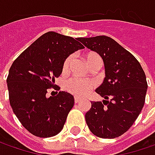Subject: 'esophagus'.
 Here are the masks:
<instances>
[{
	"label": "esophagus",
	"instance_id": "esophagus-1",
	"mask_svg": "<svg viewBox=\"0 0 155 155\" xmlns=\"http://www.w3.org/2000/svg\"><path fill=\"white\" fill-rule=\"evenodd\" d=\"M81 98L80 97H74V102L77 104V103H78V102H80Z\"/></svg>",
	"mask_w": 155,
	"mask_h": 155
}]
</instances>
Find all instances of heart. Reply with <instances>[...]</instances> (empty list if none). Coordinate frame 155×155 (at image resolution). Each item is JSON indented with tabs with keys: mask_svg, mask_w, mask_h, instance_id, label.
I'll return each mask as SVG.
<instances>
[{
	"mask_svg": "<svg viewBox=\"0 0 155 155\" xmlns=\"http://www.w3.org/2000/svg\"><path fill=\"white\" fill-rule=\"evenodd\" d=\"M100 58L97 53H90L87 56L86 59L87 62L89 63L91 61L93 58ZM72 59V55L68 56L65 60L64 61L63 64V71H67L70 67V64ZM95 86V83L92 80H89V79H84L80 78H71L65 83V89L68 92L71 93L75 95L76 97H82L86 95L87 93H89Z\"/></svg>",
	"mask_w": 155,
	"mask_h": 155,
	"instance_id": "b5f03b06",
	"label": "heart"
}]
</instances>
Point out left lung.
<instances>
[{
  "instance_id": "8db88e82",
  "label": "left lung",
  "mask_w": 155,
  "mask_h": 155,
  "mask_svg": "<svg viewBox=\"0 0 155 155\" xmlns=\"http://www.w3.org/2000/svg\"><path fill=\"white\" fill-rule=\"evenodd\" d=\"M102 57L105 78L96 92L103 102H91L85 120L93 134L113 139L127 132L142 110L147 83L139 61L116 40L108 36L78 39Z\"/></svg>"
}]
</instances>
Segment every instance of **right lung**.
Instances as JSON below:
<instances>
[{
	"label": "right lung",
	"mask_w": 155,
	"mask_h": 155,
	"mask_svg": "<svg viewBox=\"0 0 155 155\" xmlns=\"http://www.w3.org/2000/svg\"><path fill=\"white\" fill-rule=\"evenodd\" d=\"M48 32L36 39L15 59L7 78L10 105L22 126L31 134L47 138L58 134L74 105L65 91L47 97L49 89L59 91L55 78L72 52L84 48L79 39Z\"/></svg>",
	"instance_id": "add662e5"
}]
</instances>
